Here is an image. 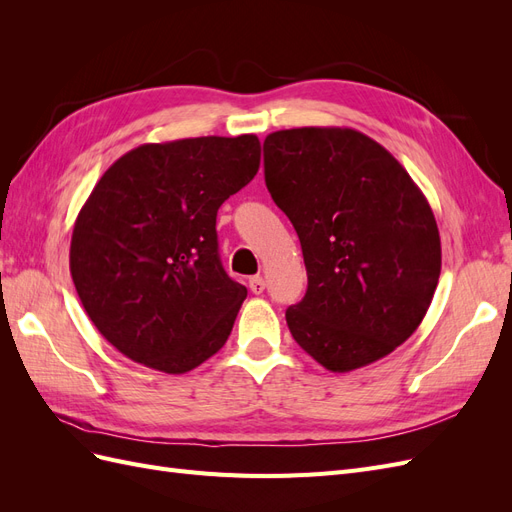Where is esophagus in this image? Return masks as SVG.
<instances>
[{
	"mask_svg": "<svg viewBox=\"0 0 512 512\" xmlns=\"http://www.w3.org/2000/svg\"><path fill=\"white\" fill-rule=\"evenodd\" d=\"M250 290H252L254 294L265 292V280H262L260 275H254V277H250Z\"/></svg>",
	"mask_w": 512,
	"mask_h": 512,
	"instance_id": "esophagus-1",
	"label": "esophagus"
}]
</instances>
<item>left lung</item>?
Instances as JSON below:
<instances>
[{
  "mask_svg": "<svg viewBox=\"0 0 512 512\" xmlns=\"http://www.w3.org/2000/svg\"><path fill=\"white\" fill-rule=\"evenodd\" d=\"M265 181L297 230L305 297L288 329L329 371L391 354L418 329L442 267L423 192L389 151L350 128H292L265 138Z\"/></svg>",
  "mask_w": 512,
  "mask_h": 512,
  "instance_id": "obj_1",
  "label": "left lung"
}]
</instances>
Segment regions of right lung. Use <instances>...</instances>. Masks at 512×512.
Returning <instances> with one entry per match:
<instances>
[{
    "label": "right lung",
    "mask_w": 512,
    "mask_h": 512,
    "mask_svg": "<svg viewBox=\"0 0 512 512\" xmlns=\"http://www.w3.org/2000/svg\"><path fill=\"white\" fill-rule=\"evenodd\" d=\"M258 166L254 134L147 143L89 194L72 230V282L134 363L185 374L226 344L247 288L222 267L215 218Z\"/></svg>",
    "instance_id": "add662e5"
}]
</instances>
